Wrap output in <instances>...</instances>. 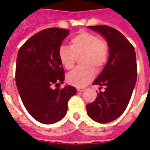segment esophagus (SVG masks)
Segmentation results:
<instances>
[{
    "mask_svg": "<svg viewBox=\"0 0 150 150\" xmlns=\"http://www.w3.org/2000/svg\"><path fill=\"white\" fill-rule=\"evenodd\" d=\"M77 91L78 92H82V91H84V88H77Z\"/></svg>",
    "mask_w": 150,
    "mask_h": 150,
    "instance_id": "obj_1",
    "label": "esophagus"
}]
</instances>
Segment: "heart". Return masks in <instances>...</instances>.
<instances>
[{"label":"heart","instance_id":"1","mask_svg":"<svg viewBox=\"0 0 150 150\" xmlns=\"http://www.w3.org/2000/svg\"><path fill=\"white\" fill-rule=\"evenodd\" d=\"M83 66L75 68L68 74L66 79L71 86L84 87L95 77V68L100 70L106 64L109 57L107 43L97 35L88 32H80L70 40V47L59 48L57 56L60 63L67 70L75 65L76 57L80 55Z\"/></svg>","mask_w":150,"mask_h":150}]
</instances>
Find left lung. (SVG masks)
Here are the masks:
<instances>
[{"label": "left lung", "instance_id": "8db88e82", "mask_svg": "<svg viewBox=\"0 0 150 150\" xmlns=\"http://www.w3.org/2000/svg\"><path fill=\"white\" fill-rule=\"evenodd\" d=\"M88 28L104 37L109 47V57L93 82V85L105 86V91H100L95 101L86 105L87 114L96 122L109 123L123 114L135 88L137 79L135 51L125 36L113 27Z\"/></svg>", "mask_w": 150, "mask_h": 150}]
</instances>
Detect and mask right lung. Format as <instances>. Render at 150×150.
Segmentation results:
<instances>
[{"mask_svg":"<svg viewBox=\"0 0 150 150\" xmlns=\"http://www.w3.org/2000/svg\"><path fill=\"white\" fill-rule=\"evenodd\" d=\"M69 32L59 28L42 30L30 37L18 53V91L27 111L42 124L61 121L67 113L68 100L76 94V89L69 85L53 89V86L57 87L64 81L57 52Z\"/></svg>","mask_w":150,"mask_h":150,"instance_id":"right-lung-1","label":"right lung"}]
</instances>
